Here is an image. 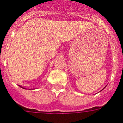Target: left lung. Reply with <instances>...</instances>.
<instances>
[{
  "instance_id": "8db88e82",
  "label": "left lung",
  "mask_w": 123,
  "mask_h": 123,
  "mask_svg": "<svg viewBox=\"0 0 123 123\" xmlns=\"http://www.w3.org/2000/svg\"><path fill=\"white\" fill-rule=\"evenodd\" d=\"M104 88H105V87H104ZM102 90H103V89H102Z\"/></svg>"
}]
</instances>
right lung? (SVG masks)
<instances>
[{
	"instance_id": "right-lung-1",
	"label": "right lung",
	"mask_w": 123,
	"mask_h": 123,
	"mask_svg": "<svg viewBox=\"0 0 123 123\" xmlns=\"http://www.w3.org/2000/svg\"><path fill=\"white\" fill-rule=\"evenodd\" d=\"M19 86V87H21V88H23V89H25V88H24V87H22V86Z\"/></svg>"
}]
</instances>
